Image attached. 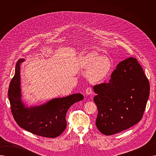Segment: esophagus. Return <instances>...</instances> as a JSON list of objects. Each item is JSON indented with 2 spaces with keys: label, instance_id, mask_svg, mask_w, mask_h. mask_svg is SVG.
<instances>
[{
  "label": "esophagus",
  "instance_id": "obj_1",
  "mask_svg": "<svg viewBox=\"0 0 156 156\" xmlns=\"http://www.w3.org/2000/svg\"><path fill=\"white\" fill-rule=\"evenodd\" d=\"M85 93H86L87 95H90V94H92V88H91L90 87H88V88L86 89Z\"/></svg>",
  "mask_w": 156,
  "mask_h": 156
}]
</instances>
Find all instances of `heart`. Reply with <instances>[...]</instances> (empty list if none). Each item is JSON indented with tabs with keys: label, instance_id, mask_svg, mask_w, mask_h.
<instances>
[{
	"label": "heart",
	"instance_id": "b5f03b06",
	"mask_svg": "<svg viewBox=\"0 0 156 156\" xmlns=\"http://www.w3.org/2000/svg\"><path fill=\"white\" fill-rule=\"evenodd\" d=\"M81 66L87 70V77L90 82L98 83L102 81L109 73L111 68L110 60L96 52H89L81 60Z\"/></svg>",
	"mask_w": 156,
	"mask_h": 156
}]
</instances>
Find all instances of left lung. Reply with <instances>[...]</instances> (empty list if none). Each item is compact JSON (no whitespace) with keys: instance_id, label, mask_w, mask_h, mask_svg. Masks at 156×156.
<instances>
[{"instance_id":"1","label":"left lung","mask_w":156,"mask_h":156,"mask_svg":"<svg viewBox=\"0 0 156 156\" xmlns=\"http://www.w3.org/2000/svg\"><path fill=\"white\" fill-rule=\"evenodd\" d=\"M98 109L96 126L111 135L133 126L140 121L149 97L150 85L134 57L119 62L107 83L93 88Z\"/></svg>"}]
</instances>
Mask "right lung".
<instances>
[{"label":"right lung","instance_id":"add662e5","mask_svg":"<svg viewBox=\"0 0 156 156\" xmlns=\"http://www.w3.org/2000/svg\"><path fill=\"white\" fill-rule=\"evenodd\" d=\"M25 61L22 58L18 61L15 74L12 79L8 97L13 117L22 128L35 135L55 138L59 136L67 125L66 115L69 108L75 103L82 101L81 94H74L54 98L41 105H28L22 100L20 68Z\"/></svg>","mask_w":156,"mask_h":156}]
</instances>
